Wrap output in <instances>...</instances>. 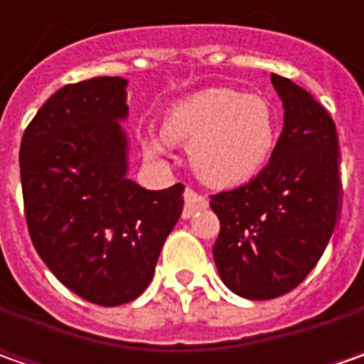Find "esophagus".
Wrapping results in <instances>:
<instances>
[{
	"label": "esophagus",
	"instance_id": "34e87169",
	"mask_svg": "<svg viewBox=\"0 0 364 364\" xmlns=\"http://www.w3.org/2000/svg\"><path fill=\"white\" fill-rule=\"evenodd\" d=\"M206 206H208V200L204 198L203 194H198L196 190L186 188V192H184V210H182V217L190 218L194 213L204 210Z\"/></svg>",
	"mask_w": 364,
	"mask_h": 364
}]
</instances>
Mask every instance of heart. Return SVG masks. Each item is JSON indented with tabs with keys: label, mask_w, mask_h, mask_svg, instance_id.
<instances>
[{
	"label": "heart",
	"mask_w": 364,
	"mask_h": 364,
	"mask_svg": "<svg viewBox=\"0 0 364 364\" xmlns=\"http://www.w3.org/2000/svg\"><path fill=\"white\" fill-rule=\"evenodd\" d=\"M164 137L190 144L196 174L213 186H237L261 172L277 139L272 103L255 92L213 87L180 101L164 121ZM149 156L164 154V141H147Z\"/></svg>",
	"instance_id": "obj_1"
}]
</instances>
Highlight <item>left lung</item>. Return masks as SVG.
Segmentation results:
<instances>
[{
	"label": "left lung",
	"mask_w": 364,
	"mask_h": 364,
	"mask_svg": "<svg viewBox=\"0 0 364 364\" xmlns=\"http://www.w3.org/2000/svg\"><path fill=\"white\" fill-rule=\"evenodd\" d=\"M284 129L269 164L239 188L210 196L220 220L215 263L225 286L272 300L314 269L341 213L338 135L330 113L289 78L272 75Z\"/></svg>",
	"instance_id": "obj_1"
}]
</instances>
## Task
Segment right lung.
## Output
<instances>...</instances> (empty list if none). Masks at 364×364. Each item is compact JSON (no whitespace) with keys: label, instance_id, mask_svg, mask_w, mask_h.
<instances>
[{"label":"right lung","instance_id":"obj_1","mask_svg":"<svg viewBox=\"0 0 364 364\" xmlns=\"http://www.w3.org/2000/svg\"><path fill=\"white\" fill-rule=\"evenodd\" d=\"M127 80L66 85L38 109L20 146L23 215L38 255L82 300L121 306L151 282L184 206V184L127 178Z\"/></svg>","mask_w":364,"mask_h":364}]
</instances>
